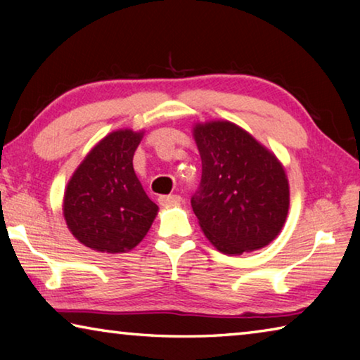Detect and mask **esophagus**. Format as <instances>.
Wrapping results in <instances>:
<instances>
[{
  "label": "esophagus",
  "instance_id": "1",
  "mask_svg": "<svg viewBox=\"0 0 360 360\" xmlns=\"http://www.w3.org/2000/svg\"><path fill=\"white\" fill-rule=\"evenodd\" d=\"M158 203H160L162 206L178 205V203H181V197L179 195H160V197H158Z\"/></svg>",
  "mask_w": 360,
  "mask_h": 360
}]
</instances>
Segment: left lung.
I'll return each mask as SVG.
<instances>
[{"label":"left lung","instance_id":"8db88e82","mask_svg":"<svg viewBox=\"0 0 360 360\" xmlns=\"http://www.w3.org/2000/svg\"><path fill=\"white\" fill-rule=\"evenodd\" d=\"M202 179L191 203L206 238L224 254L266 246L289 211V182L278 158L231 122L193 130Z\"/></svg>","mask_w":360,"mask_h":360}]
</instances>
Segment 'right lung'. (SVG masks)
<instances>
[{"mask_svg": "<svg viewBox=\"0 0 360 360\" xmlns=\"http://www.w3.org/2000/svg\"><path fill=\"white\" fill-rule=\"evenodd\" d=\"M141 138L143 133L131 130L112 131L90 150L66 187V224L94 251H130L154 222L158 206L133 169Z\"/></svg>", "mask_w": 360, "mask_h": 360, "instance_id": "1", "label": "right lung"}]
</instances>
